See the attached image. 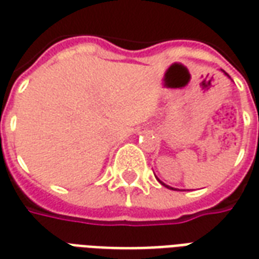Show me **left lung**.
<instances>
[{"instance_id":"obj_1","label":"left lung","mask_w":259,"mask_h":259,"mask_svg":"<svg viewBox=\"0 0 259 259\" xmlns=\"http://www.w3.org/2000/svg\"><path fill=\"white\" fill-rule=\"evenodd\" d=\"M222 72H223V73H225V74H226V76H228V77H230V76H229V74L226 73V72H225V70H222ZM159 183H161V185H162V186H165V187H168V189H172V190H175L174 187H170V186L165 185V183H162V182H161V180H159Z\"/></svg>"}]
</instances>
